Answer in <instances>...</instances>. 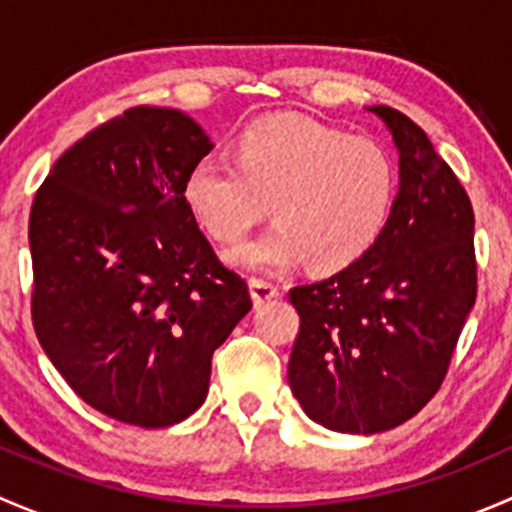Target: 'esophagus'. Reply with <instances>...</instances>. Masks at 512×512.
I'll return each mask as SVG.
<instances>
[{
	"label": "esophagus",
	"mask_w": 512,
	"mask_h": 512,
	"mask_svg": "<svg viewBox=\"0 0 512 512\" xmlns=\"http://www.w3.org/2000/svg\"><path fill=\"white\" fill-rule=\"evenodd\" d=\"M250 289H252V299H255V304H265L280 294V287H277L275 282L262 280V277H252Z\"/></svg>",
	"instance_id": "1"
}]
</instances>
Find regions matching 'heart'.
I'll return each mask as SVG.
<instances>
[{"label": "heart", "mask_w": 512, "mask_h": 512, "mask_svg": "<svg viewBox=\"0 0 512 512\" xmlns=\"http://www.w3.org/2000/svg\"><path fill=\"white\" fill-rule=\"evenodd\" d=\"M399 168L384 143L299 116H270L240 133L235 160L205 156L183 195L213 240L237 242L267 213L275 223L230 250L245 270H287L309 257L342 270L384 232Z\"/></svg>", "instance_id": "obj_1"}]
</instances>
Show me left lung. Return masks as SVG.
I'll return each mask as SVG.
<instances>
[{
	"instance_id": "1",
	"label": "left lung",
	"mask_w": 512,
	"mask_h": 512,
	"mask_svg": "<svg viewBox=\"0 0 512 512\" xmlns=\"http://www.w3.org/2000/svg\"><path fill=\"white\" fill-rule=\"evenodd\" d=\"M371 111L401 151L389 223L337 275L289 289V386L304 414L342 433L389 431L436 396L478 294L471 198L421 126L396 108Z\"/></svg>"
}]
</instances>
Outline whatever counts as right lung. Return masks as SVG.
Wrapping results in <instances>:
<instances>
[{
    "label": "right lung",
    "mask_w": 512,
    "mask_h": 512,
    "mask_svg": "<svg viewBox=\"0 0 512 512\" xmlns=\"http://www.w3.org/2000/svg\"><path fill=\"white\" fill-rule=\"evenodd\" d=\"M210 151L185 113L133 106L64 151L34 195L36 337L86 404L131 426L193 414L215 349L252 309L185 203Z\"/></svg>",
    "instance_id": "1"
}]
</instances>
